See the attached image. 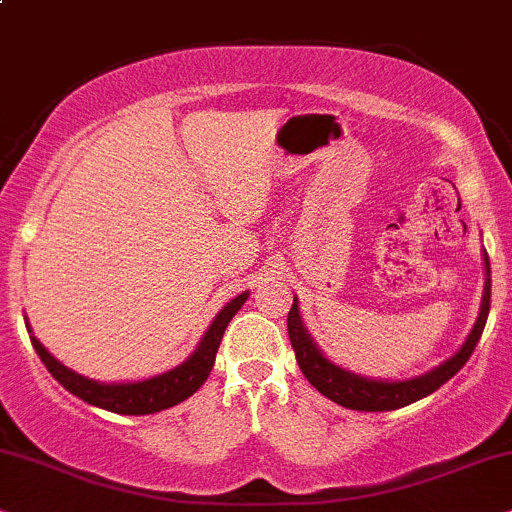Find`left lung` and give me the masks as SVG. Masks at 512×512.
<instances>
[{
    "label": "left lung",
    "instance_id": "left-lung-1",
    "mask_svg": "<svg viewBox=\"0 0 512 512\" xmlns=\"http://www.w3.org/2000/svg\"><path fill=\"white\" fill-rule=\"evenodd\" d=\"M484 257V293L480 314H477L475 326L468 333V338L461 345V349L449 357L442 364L430 368L428 373L413 375L406 380H385V378H368V375L354 373L349 368H342L333 364L326 354L321 352L312 335H309L307 326L302 323L300 316V300L293 297V307L288 312V338L290 345L295 349V359L300 364V371L304 378L319 390L323 397H328L335 404L345 406L352 411H394L401 406H409L413 401L428 397L435 390H439L446 380L465 366L470 354L475 352L477 342L482 338L484 323L489 316V302H491V269H489V255L482 250Z\"/></svg>",
    "mask_w": 512,
    "mask_h": 512
}]
</instances>
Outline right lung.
<instances>
[{
	"mask_svg": "<svg viewBox=\"0 0 512 512\" xmlns=\"http://www.w3.org/2000/svg\"><path fill=\"white\" fill-rule=\"evenodd\" d=\"M248 295L250 293L245 290V293L236 295L234 300L226 302L219 309V314L212 319L208 331L203 333V338H200L198 347L193 349L189 359L181 361L179 366L170 368V371L153 375V378L132 380V383H101V380L75 373L73 368L63 366L56 357H51L49 349L32 335L28 319H25V328H28L37 357L42 359L47 371L70 394L87 401V404L99 406V409L122 413V416H148V413H158L170 409V406H177L184 399H189L193 392L200 390V385L208 380L212 366H215L217 349L224 338L226 326L234 319L238 309L243 307V302L248 300Z\"/></svg>",
	"mask_w": 512,
	"mask_h": 512,
	"instance_id": "right-lung-1",
	"label": "right lung"
}]
</instances>
